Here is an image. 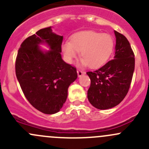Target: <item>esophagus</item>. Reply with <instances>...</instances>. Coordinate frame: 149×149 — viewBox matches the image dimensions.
I'll return each instance as SVG.
<instances>
[{"mask_svg":"<svg viewBox=\"0 0 149 149\" xmlns=\"http://www.w3.org/2000/svg\"><path fill=\"white\" fill-rule=\"evenodd\" d=\"M77 73H78V76H79V77H81V76H83L84 74H85V72L83 71V70H77Z\"/></svg>","mask_w":149,"mask_h":149,"instance_id":"obj_1","label":"esophagus"}]
</instances>
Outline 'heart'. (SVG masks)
I'll list each match as a JSON object with an SVG mask.
<instances>
[{"label":"heart","instance_id":"heart-1","mask_svg":"<svg viewBox=\"0 0 149 149\" xmlns=\"http://www.w3.org/2000/svg\"><path fill=\"white\" fill-rule=\"evenodd\" d=\"M114 46V39L110 34L84 31L73 34L70 42L63 43L61 50L64 59L68 63H72L81 52V65L97 68L109 60Z\"/></svg>","mask_w":149,"mask_h":149}]
</instances>
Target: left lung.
<instances>
[{"mask_svg": "<svg viewBox=\"0 0 149 149\" xmlns=\"http://www.w3.org/2000/svg\"><path fill=\"white\" fill-rule=\"evenodd\" d=\"M115 32L116 45L114 59L93 72H87L91 85L87 92L89 102L99 109L119 104L130 88L135 68L134 53L125 37Z\"/></svg>", "mask_w": 149, "mask_h": 149, "instance_id": "obj_1", "label": "left lung"}]
</instances>
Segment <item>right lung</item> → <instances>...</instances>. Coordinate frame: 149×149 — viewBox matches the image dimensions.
<instances>
[{
	"instance_id": "1",
	"label": "right lung",
	"mask_w": 149,
	"mask_h": 149,
	"mask_svg": "<svg viewBox=\"0 0 149 149\" xmlns=\"http://www.w3.org/2000/svg\"><path fill=\"white\" fill-rule=\"evenodd\" d=\"M63 36L52 27L39 30L21 45L16 60V75L29 102L42 113L61 110L68 97V88L77 79L76 68L61 57ZM46 44L49 51H43Z\"/></svg>"
}]
</instances>
